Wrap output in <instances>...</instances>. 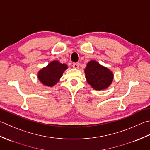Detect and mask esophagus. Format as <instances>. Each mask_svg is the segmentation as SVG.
<instances>
[{
    "instance_id": "esophagus-1",
    "label": "esophagus",
    "mask_w": 150,
    "mask_h": 150,
    "mask_svg": "<svg viewBox=\"0 0 150 150\" xmlns=\"http://www.w3.org/2000/svg\"><path fill=\"white\" fill-rule=\"evenodd\" d=\"M72 67H73V68H74V69H78L79 68L78 64L76 63H73Z\"/></svg>"
}]
</instances>
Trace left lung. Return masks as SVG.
Instances as JSON below:
<instances>
[{
	"instance_id": "obj_1",
	"label": "left lung",
	"mask_w": 150,
	"mask_h": 150,
	"mask_svg": "<svg viewBox=\"0 0 150 150\" xmlns=\"http://www.w3.org/2000/svg\"><path fill=\"white\" fill-rule=\"evenodd\" d=\"M85 78L88 84L96 90H103L111 84L113 74L96 61H91L85 69Z\"/></svg>"
}]
</instances>
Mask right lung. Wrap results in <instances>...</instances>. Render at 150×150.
<instances>
[{
    "mask_svg": "<svg viewBox=\"0 0 150 150\" xmlns=\"http://www.w3.org/2000/svg\"><path fill=\"white\" fill-rule=\"evenodd\" d=\"M67 69V65L58 61H53L38 73V78L42 84L52 87L59 81L63 72Z\"/></svg>",
    "mask_w": 150,
    "mask_h": 150,
    "instance_id": "1",
    "label": "right lung"
}]
</instances>
